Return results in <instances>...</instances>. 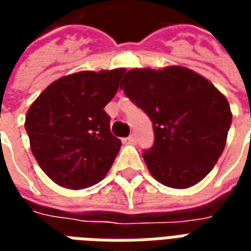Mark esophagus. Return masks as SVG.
I'll list each match as a JSON object with an SVG mask.
<instances>
[{"mask_svg":"<svg viewBox=\"0 0 251 251\" xmlns=\"http://www.w3.org/2000/svg\"><path fill=\"white\" fill-rule=\"evenodd\" d=\"M136 141H137V138L134 134H131V136L127 137V142H129V144H136Z\"/></svg>","mask_w":251,"mask_h":251,"instance_id":"1","label":"esophagus"}]
</instances>
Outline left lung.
<instances>
[{"label": "left lung", "mask_w": 251, "mask_h": 251, "mask_svg": "<svg viewBox=\"0 0 251 251\" xmlns=\"http://www.w3.org/2000/svg\"><path fill=\"white\" fill-rule=\"evenodd\" d=\"M121 88L152 121L154 144L142 157L153 177L171 188H189L204 179L221 157L231 125L226 97L180 66L130 70Z\"/></svg>", "instance_id": "obj_1"}]
</instances>
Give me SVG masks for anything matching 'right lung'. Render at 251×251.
Here are the masks:
<instances>
[{
  "instance_id": "add662e5",
  "label": "right lung",
  "mask_w": 251,
  "mask_h": 251,
  "mask_svg": "<svg viewBox=\"0 0 251 251\" xmlns=\"http://www.w3.org/2000/svg\"><path fill=\"white\" fill-rule=\"evenodd\" d=\"M125 68L80 71L51 83L25 117L30 149L44 174L64 188L82 189L103 179L120 152L104 111Z\"/></svg>"
}]
</instances>
